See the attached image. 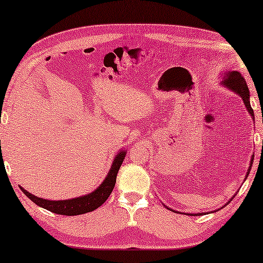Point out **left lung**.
<instances>
[{"instance_id":"1","label":"left lung","mask_w":263,"mask_h":263,"mask_svg":"<svg viewBox=\"0 0 263 263\" xmlns=\"http://www.w3.org/2000/svg\"><path fill=\"white\" fill-rule=\"evenodd\" d=\"M222 79H224V80L221 81V84L224 85L225 87H228L229 89H231V91L237 93V95H239L240 98L243 99L244 105H246L248 112H249V115H250L251 117L255 118L254 111H253V109H251V105H250L249 88H248L247 82H246V80H244V78L242 77V74H240L239 71H236V70L228 71V73H224V77H222ZM253 161H254V154H253V156H251L250 166L248 167V172H247L246 177H248V176H249V172L251 170V166H253ZM231 200H230V201H231ZM230 201H229V202H230ZM188 214L189 215H194V217H195V215H197V214H203V213H197V214L188 213Z\"/></svg>"}]
</instances>
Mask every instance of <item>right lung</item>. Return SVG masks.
Wrapping results in <instances>:
<instances>
[{"label":"right lung","instance_id":"1","mask_svg":"<svg viewBox=\"0 0 263 263\" xmlns=\"http://www.w3.org/2000/svg\"><path fill=\"white\" fill-rule=\"evenodd\" d=\"M125 153H127L125 149H122L116 154L114 163L111 165V168L105 179H104L102 184H100L95 192L89 193L87 195L79 196L75 197V199L69 200L51 201L32 195L31 193H28L27 190L21 188V186L20 189L23 190L25 195H26L31 201H33L37 206L52 212V213L61 215H79L88 213V212L95 211L98 207L102 206V204L107 200V197L110 196V194L112 193V190L115 188V183H116L118 170H120L121 165L123 163Z\"/></svg>","mask_w":263,"mask_h":263}]
</instances>
